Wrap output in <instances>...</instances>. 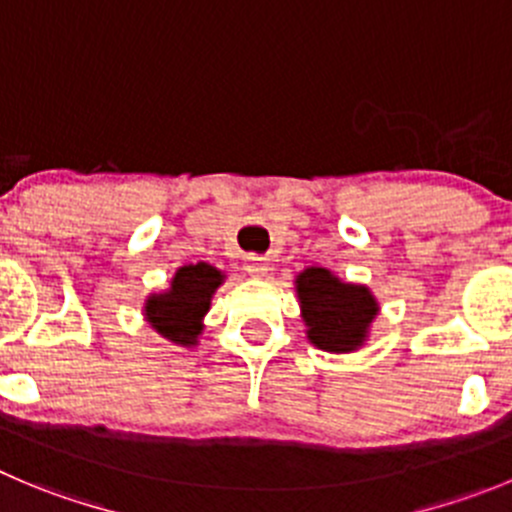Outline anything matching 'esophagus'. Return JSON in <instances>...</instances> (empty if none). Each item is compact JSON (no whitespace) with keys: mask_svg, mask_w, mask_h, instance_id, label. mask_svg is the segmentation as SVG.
<instances>
[{"mask_svg":"<svg viewBox=\"0 0 512 512\" xmlns=\"http://www.w3.org/2000/svg\"><path fill=\"white\" fill-rule=\"evenodd\" d=\"M267 270H270V262H267V257H260V255L245 257V272L247 275H252V278H262V275H267Z\"/></svg>","mask_w":512,"mask_h":512,"instance_id":"1","label":"esophagus"}]
</instances>
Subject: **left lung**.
I'll use <instances>...</instances> for the list:
<instances>
[{"label":"left lung","mask_w":512,"mask_h":512,"mask_svg":"<svg viewBox=\"0 0 512 512\" xmlns=\"http://www.w3.org/2000/svg\"><path fill=\"white\" fill-rule=\"evenodd\" d=\"M295 285L313 346L348 353L366 341L371 321L379 313L369 288L341 283L326 267H308L300 272Z\"/></svg>","instance_id":"8db88e82"}]
</instances>
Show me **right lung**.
<instances>
[{
  "label": "right lung",
  "instance_id": "obj_1",
  "mask_svg": "<svg viewBox=\"0 0 512 512\" xmlns=\"http://www.w3.org/2000/svg\"><path fill=\"white\" fill-rule=\"evenodd\" d=\"M222 280V272L207 262L179 267L171 288L146 300L148 323L169 341L194 346L202 333V318L207 315L214 290L222 285Z\"/></svg>",
  "mask_w": 512,
  "mask_h": 512
}]
</instances>
